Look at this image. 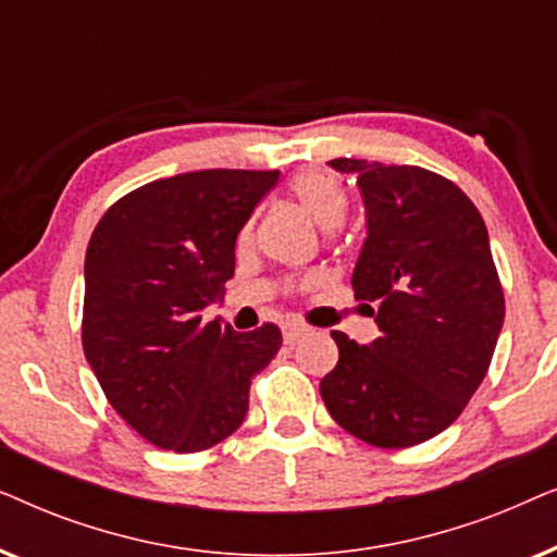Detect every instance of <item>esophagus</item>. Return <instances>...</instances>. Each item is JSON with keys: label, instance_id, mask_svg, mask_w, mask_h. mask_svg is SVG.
<instances>
[{"label": "esophagus", "instance_id": "1", "mask_svg": "<svg viewBox=\"0 0 557 557\" xmlns=\"http://www.w3.org/2000/svg\"><path fill=\"white\" fill-rule=\"evenodd\" d=\"M311 330H309V326L307 324H286L284 326V342H286V345H296V342H299L301 337H304V334H309Z\"/></svg>", "mask_w": 557, "mask_h": 557}]
</instances>
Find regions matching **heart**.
<instances>
[{
  "label": "heart",
  "instance_id": "1",
  "mask_svg": "<svg viewBox=\"0 0 557 557\" xmlns=\"http://www.w3.org/2000/svg\"><path fill=\"white\" fill-rule=\"evenodd\" d=\"M292 193L301 208L322 227H337L347 212V189L330 170H304L294 177ZM250 238V227L243 233V243Z\"/></svg>",
  "mask_w": 557,
  "mask_h": 557
}]
</instances>
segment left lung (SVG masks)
Masks as SVG:
<instances>
[{
	"instance_id": "obj_1",
	"label": "left lung",
	"mask_w": 557,
	"mask_h": 557,
	"mask_svg": "<svg viewBox=\"0 0 557 557\" xmlns=\"http://www.w3.org/2000/svg\"><path fill=\"white\" fill-rule=\"evenodd\" d=\"M330 166L357 174L368 210L352 288L380 337L357 345L332 332L339 362L319 393L334 421L364 444H423L467 408L505 322L486 225L451 180L423 166L347 157Z\"/></svg>"
}]
</instances>
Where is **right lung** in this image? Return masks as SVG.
<instances>
[{"label": "right lung", "mask_w": 557, "mask_h": 557, "mask_svg": "<svg viewBox=\"0 0 557 557\" xmlns=\"http://www.w3.org/2000/svg\"><path fill=\"white\" fill-rule=\"evenodd\" d=\"M278 170H200L113 202L86 250L83 352L113 410L149 444L195 454L248 413L250 380L281 330L235 332L202 309L223 301L235 240Z\"/></svg>", "instance_id": "1"}]
</instances>
